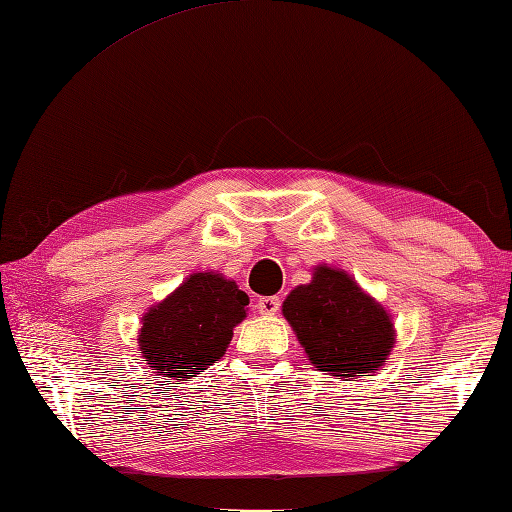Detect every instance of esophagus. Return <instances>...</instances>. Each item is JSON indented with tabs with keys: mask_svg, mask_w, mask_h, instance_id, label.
<instances>
[{
	"mask_svg": "<svg viewBox=\"0 0 512 512\" xmlns=\"http://www.w3.org/2000/svg\"><path fill=\"white\" fill-rule=\"evenodd\" d=\"M281 308V301L277 297H262L257 301V310L262 314H277Z\"/></svg>",
	"mask_w": 512,
	"mask_h": 512,
	"instance_id": "esophagus-1",
	"label": "esophagus"
}]
</instances>
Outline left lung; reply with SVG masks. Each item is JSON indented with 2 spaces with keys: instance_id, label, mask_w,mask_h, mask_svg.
I'll return each instance as SVG.
<instances>
[{
  "instance_id": "8db88e82",
  "label": "left lung",
  "mask_w": 512,
  "mask_h": 512,
  "mask_svg": "<svg viewBox=\"0 0 512 512\" xmlns=\"http://www.w3.org/2000/svg\"><path fill=\"white\" fill-rule=\"evenodd\" d=\"M284 317L312 365L332 376L374 372L394 347V325L387 312L352 277L328 266L317 268L312 284L290 292Z\"/></svg>"
}]
</instances>
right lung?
Masks as SVG:
<instances>
[{"label":"right lung","instance_id":"right-lung-1","mask_svg":"<svg viewBox=\"0 0 512 512\" xmlns=\"http://www.w3.org/2000/svg\"><path fill=\"white\" fill-rule=\"evenodd\" d=\"M246 292L213 273H195L147 312L140 352L165 383L198 374L224 356L235 325L246 317Z\"/></svg>","mask_w":512,"mask_h":512}]
</instances>
